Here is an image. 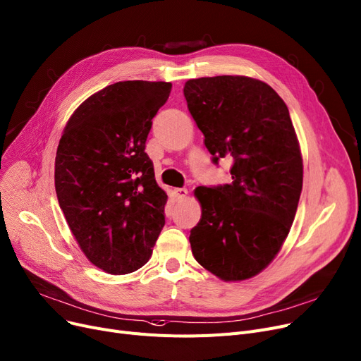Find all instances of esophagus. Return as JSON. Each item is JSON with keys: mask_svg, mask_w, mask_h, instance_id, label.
<instances>
[{"mask_svg": "<svg viewBox=\"0 0 361 361\" xmlns=\"http://www.w3.org/2000/svg\"><path fill=\"white\" fill-rule=\"evenodd\" d=\"M175 192L179 200H183V198H186V195H188V190L186 188H178V190H175Z\"/></svg>", "mask_w": 361, "mask_h": 361, "instance_id": "esophagus-1", "label": "esophagus"}]
</instances>
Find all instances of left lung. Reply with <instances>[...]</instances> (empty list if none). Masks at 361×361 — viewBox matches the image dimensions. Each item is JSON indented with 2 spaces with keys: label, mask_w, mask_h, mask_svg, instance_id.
<instances>
[{
  "label": "left lung",
  "mask_w": 361,
  "mask_h": 361,
  "mask_svg": "<svg viewBox=\"0 0 361 361\" xmlns=\"http://www.w3.org/2000/svg\"><path fill=\"white\" fill-rule=\"evenodd\" d=\"M183 94L218 164L233 158L231 183L198 186L201 219L191 229L195 261L225 281L250 279L279 253L302 191V157L289 109L264 81L195 78Z\"/></svg>",
  "instance_id": "obj_1"
}]
</instances>
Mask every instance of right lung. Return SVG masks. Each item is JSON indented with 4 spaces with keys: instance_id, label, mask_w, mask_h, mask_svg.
Returning a JSON list of instances; mask_svg holds the SVG:
<instances>
[{
    "instance_id": "add662e5",
    "label": "right lung",
    "mask_w": 361,
    "mask_h": 361,
    "mask_svg": "<svg viewBox=\"0 0 361 361\" xmlns=\"http://www.w3.org/2000/svg\"><path fill=\"white\" fill-rule=\"evenodd\" d=\"M170 90L164 81L111 84L72 114L57 147L59 206L84 255L105 272L145 265L166 224L167 194L145 142Z\"/></svg>"
}]
</instances>
